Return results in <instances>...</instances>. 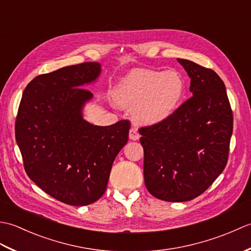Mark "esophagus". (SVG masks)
Wrapping results in <instances>:
<instances>
[{"label": "esophagus", "mask_w": 251, "mask_h": 251, "mask_svg": "<svg viewBox=\"0 0 251 251\" xmlns=\"http://www.w3.org/2000/svg\"><path fill=\"white\" fill-rule=\"evenodd\" d=\"M139 132H138V129L136 128V127H131L130 130H129V139L131 140H138L139 139Z\"/></svg>", "instance_id": "esophagus-1"}]
</instances>
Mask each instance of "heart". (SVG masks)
Wrapping results in <instances>:
<instances>
[{
  "instance_id": "1",
  "label": "heart",
  "mask_w": 251,
  "mask_h": 251,
  "mask_svg": "<svg viewBox=\"0 0 251 251\" xmlns=\"http://www.w3.org/2000/svg\"><path fill=\"white\" fill-rule=\"evenodd\" d=\"M183 82L175 72L141 71L119 88L116 103L135 110L142 123H157L172 115L183 95Z\"/></svg>"
}]
</instances>
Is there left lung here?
I'll return each mask as SVG.
<instances>
[{
    "label": "left lung",
    "instance_id": "8db88e82",
    "mask_svg": "<svg viewBox=\"0 0 251 251\" xmlns=\"http://www.w3.org/2000/svg\"><path fill=\"white\" fill-rule=\"evenodd\" d=\"M191 78L192 97L167 119L141 127L148 191L166 201H186L209 188L226 168L233 113L225 83L197 63L178 59Z\"/></svg>",
    "mask_w": 251,
    "mask_h": 251
}]
</instances>
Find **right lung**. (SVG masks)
Masks as SVG:
<instances>
[{"label":"right lung","mask_w":251,"mask_h":251,"mask_svg":"<svg viewBox=\"0 0 251 251\" xmlns=\"http://www.w3.org/2000/svg\"><path fill=\"white\" fill-rule=\"evenodd\" d=\"M100 63L84 62L41 74L26 85L15 123L26 175L47 194L72 206L103 195L130 122L93 125L82 109L93 98L83 88L97 79Z\"/></svg>","instance_id":"obj_1"}]
</instances>
